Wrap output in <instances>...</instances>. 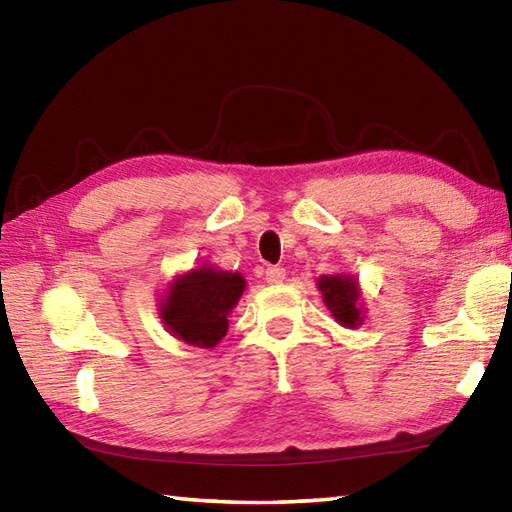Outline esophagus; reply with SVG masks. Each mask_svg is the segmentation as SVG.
<instances>
[{"mask_svg": "<svg viewBox=\"0 0 512 512\" xmlns=\"http://www.w3.org/2000/svg\"><path fill=\"white\" fill-rule=\"evenodd\" d=\"M284 277H286V268H281V266H268L266 268V281H268V284H281V281H284Z\"/></svg>", "mask_w": 512, "mask_h": 512, "instance_id": "34e87169", "label": "esophagus"}]
</instances>
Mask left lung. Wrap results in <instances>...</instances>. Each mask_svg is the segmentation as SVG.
<instances>
[{
    "label": "left lung",
    "mask_w": 512,
    "mask_h": 512,
    "mask_svg": "<svg viewBox=\"0 0 512 512\" xmlns=\"http://www.w3.org/2000/svg\"><path fill=\"white\" fill-rule=\"evenodd\" d=\"M319 288L323 292L325 306L330 308L332 317L336 321L345 325V328H356V325H361L363 321L361 308L356 306L358 286L352 277H339V275L321 277Z\"/></svg>",
    "instance_id": "1"
}]
</instances>
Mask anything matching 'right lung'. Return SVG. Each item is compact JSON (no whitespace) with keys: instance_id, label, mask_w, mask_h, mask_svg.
Masks as SVG:
<instances>
[{"instance_id":"right-lung-1","label":"right lung","mask_w":512,"mask_h":512,"mask_svg":"<svg viewBox=\"0 0 512 512\" xmlns=\"http://www.w3.org/2000/svg\"><path fill=\"white\" fill-rule=\"evenodd\" d=\"M246 281L237 273H217L213 268L191 270L171 286L162 319L167 328L198 347H213L228 330V312L242 297Z\"/></svg>"}]
</instances>
